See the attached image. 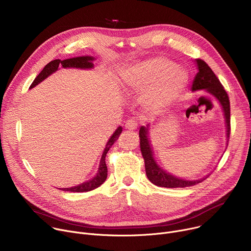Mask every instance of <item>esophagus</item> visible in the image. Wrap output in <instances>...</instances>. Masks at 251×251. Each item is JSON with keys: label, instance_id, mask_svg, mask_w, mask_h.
<instances>
[{"label": "esophagus", "instance_id": "esophagus-1", "mask_svg": "<svg viewBox=\"0 0 251 251\" xmlns=\"http://www.w3.org/2000/svg\"><path fill=\"white\" fill-rule=\"evenodd\" d=\"M137 126H138V121L135 118L129 119L125 123V129H128V130H135Z\"/></svg>", "mask_w": 251, "mask_h": 251}]
</instances>
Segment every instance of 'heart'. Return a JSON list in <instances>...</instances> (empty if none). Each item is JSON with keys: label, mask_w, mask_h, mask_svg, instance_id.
Instances as JSON below:
<instances>
[{"label": "heart", "mask_w": 251, "mask_h": 251, "mask_svg": "<svg viewBox=\"0 0 251 251\" xmlns=\"http://www.w3.org/2000/svg\"><path fill=\"white\" fill-rule=\"evenodd\" d=\"M189 81L188 71L163 56L136 62L121 74V84L130 95H140L148 111L159 112L181 95Z\"/></svg>", "instance_id": "1"}]
</instances>
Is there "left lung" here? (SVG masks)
I'll list each match as a JSON object with an SVG mask.
<instances>
[{"label":"left lung","instance_id":"left-lung-1","mask_svg":"<svg viewBox=\"0 0 251 251\" xmlns=\"http://www.w3.org/2000/svg\"><path fill=\"white\" fill-rule=\"evenodd\" d=\"M195 63L197 64L198 74L195 76L191 89L193 92L204 90L206 93L210 94L218 100V102L222 106V109L224 112L226 129V142H228L230 134V105L227 93L223 87L217 75L213 74L211 68L203 60L196 59ZM150 127V123L146 126H141L139 136L142 156L145 161L146 175L152 184L163 188H186L195 186L205 180L208 175L204 176L201 178H198V180H187V178L176 176L171 173L167 172L166 170H164L163 168H161L154 158L153 147L151 145V141L149 137Z\"/></svg>","mask_w":251,"mask_h":251}]
</instances>
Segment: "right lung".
<instances>
[{"label": "right lung", "mask_w": 251, "mask_h": 251, "mask_svg": "<svg viewBox=\"0 0 251 251\" xmlns=\"http://www.w3.org/2000/svg\"><path fill=\"white\" fill-rule=\"evenodd\" d=\"M95 60L94 56L91 55H82V56H77V57H71V58H67V59H54L52 61H50V63H48L44 69L39 74V75L35 77V79L32 81L31 85L29 86V89L33 88L34 86H37L38 84H40L42 81H44L46 78H48L50 75H51L52 74H54L55 71L58 70V66L61 65L63 68H79V69H92L94 68V63L93 61ZM122 132V127L119 126L115 132L110 136L109 140L107 141L104 151L102 153L100 162H99V167H98V171L96 173V175L90 178V180L75 186L71 188H58L61 191H65V192H73V193H83V192H89L92 191L96 188H98L99 186H101L107 178V166L105 163V157L107 152L109 151V149L112 147V145L117 141V139L119 138L120 134Z\"/></svg>", "instance_id": "right-lung-1"}]
</instances>
